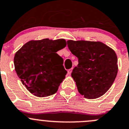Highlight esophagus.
I'll use <instances>...</instances> for the list:
<instances>
[{
  "instance_id": "obj_1",
  "label": "esophagus",
  "mask_w": 129,
  "mask_h": 129,
  "mask_svg": "<svg viewBox=\"0 0 129 129\" xmlns=\"http://www.w3.org/2000/svg\"><path fill=\"white\" fill-rule=\"evenodd\" d=\"M72 71H73V68L71 69H69L68 71H67V73H68V74H71Z\"/></svg>"
}]
</instances>
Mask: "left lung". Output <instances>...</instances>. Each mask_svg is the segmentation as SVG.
Returning a JSON list of instances; mask_svg holds the SVG:
<instances>
[{
    "label": "left lung",
    "mask_w": 129,
    "mask_h": 129,
    "mask_svg": "<svg viewBox=\"0 0 129 129\" xmlns=\"http://www.w3.org/2000/svg\"><path fill=\"white\" fill-rule=\"evenodd\" d=\"M71 52L78 58L71 73L78 92L93 99L103 95L113 83L118 73V59L113 49L99 41H67Z\"/></svg>",
    "instance_id": "left-lung-1"
}]
</instances>
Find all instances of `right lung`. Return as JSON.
I'll use <instances>...</instances> for the list:
<instances>
[{
  "mask_svg": "<svg viewBox=\"0 0 129 129\" xmlns=\"http://www.w3.org/2000/svg\"><path fill=\"white\" fill-rule=\"evenodd\" d=\"M66 46L63 39L30 41L16 53L15 71L23 85L39 97L51 95L66 78L63 58L56 52Z\"/></svg>",
  "mask_w": 129,
  "mask_h": 129,
  "instance_id": "1",
  "label": "right lung"
}]
</instances>
